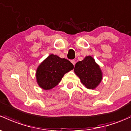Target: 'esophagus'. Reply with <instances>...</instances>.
<instances>
[{
    "label": "esophagus",
    "instance_id": "1",
    "mask_svg": "<svg viewBox=\"0 0 131 131\" xmlns=\"http://www.w3.org/2000/svg\"><path fill=\"white\" fill-rule=\"evenodd\" d=\"M71 63H72L73 64V65H75V61L74 60H71Z\"/></svg>",
    "mask_w": 131,
    "mask_h": 131
}]
</instances>
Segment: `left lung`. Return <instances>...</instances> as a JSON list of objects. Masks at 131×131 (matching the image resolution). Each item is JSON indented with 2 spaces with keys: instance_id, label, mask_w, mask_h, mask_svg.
<instances>
[{
  "instance_id": "1",
  "label": "left lung",
  "mask_w": 131,
  "mask_h": 131,
  "mask_svg": "<svg viewBox=\"0 0 131 131\" xmlns=\"http://www.w3.org/2000/svg\"><path fill=\"white\" fill-rule=\"evenodd\" d=\"M74 71L83 85L89 89H95L102 80V72L100 67L90 56L77 62Z\"/></svg>"
}]
</instances>
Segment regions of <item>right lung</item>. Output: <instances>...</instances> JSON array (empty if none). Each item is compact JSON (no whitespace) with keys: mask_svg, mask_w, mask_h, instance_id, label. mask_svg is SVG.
<instances>
[{"mask_svg":"<svg viewBox=\"0 0 131 131\" xmlns=\"http://www.w3.org/2000/svg\"><path fill=\"white\" fill-rule=\"evenodd\" d=\"M73 67L69 60L50 54L37 68L36 76L38 85L44 90L53 89L60 83L64 74Z\"/></svg>","mask_w":131,"mask_h":131,"instance_id":"obj_1","label":"right lung"}]
</instances>
